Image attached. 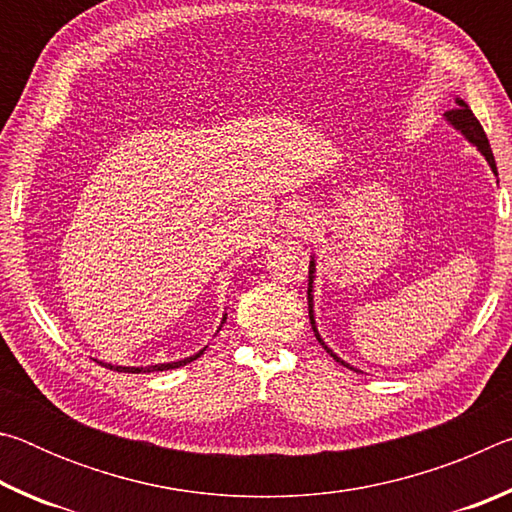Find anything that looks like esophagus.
Instances as JSON below:
<instances>
[{"instance_id":"1","label":"esophagus","mask_w":512,"mask_h":512,"mask_svg":"<svg viewBox=\"0 0 512 512\" xmlns=\"http://www.w3.org/2000/svg\"><path fill=\"white\" fill-rule=\"evenodd\" d=\"M287 225L291 230H307V228H311V214L309 212H305V210H296L293 212L289 219H287Z\"/></svg>"}]
</instances>
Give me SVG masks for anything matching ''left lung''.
<instances>
[{"label": "left lung", "mask_w": 512, "mask_h": 512, "mask_svg": "<svg viewBox=\"0 0 512 512\" xmlns=\"http://www.w3.org/2000/svg\"><path fill=\"white\" fill-rule=\"evenodd\" d=\"M458 103V108H452V110H447V121L449 124H452L454 128H458V131H461L467 140H470L476 149H479L483 155H485V160H488V164L492 167V171L497 173V162H495V155H492V149H490V142H488V135H485V131H483V126L479 124V119H476L474 115H472V110L467 108V103L465 101H461L458 99L456 101ZM311 273H314V262L309 264V289H307V300H309V320H311V329H314V334H316V339H318V343L323 345V348L332 354V357L339 361V363H343L345 368H350L348 363L345 361H341L339 357H336V354L327 348V345L323 343V339H320L318 336V332H316V323H314V309H311V302H314V298H311Z\"/></svg>", "instance_id": "left-lung-1"}]
</instances>
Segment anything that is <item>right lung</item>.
Instances as JSON below:
<instances>
[{"label": "right lung", "mask_w": 512, "mask_h": 512, "mask_svg": "<svg viewBox=\"0 0 512 512\" xmlns=\"http://www.w3.org/2000/svg\"><path fill=\"white\" fill-rule=\"evenodd\" d=\"M203 354V350L198 352V354H194V357H189V359H183V361H173V363H158V366H149V368H124V366H108V363H101V366H106V368H110V370H117V372H162V370H173V368H180V366H185V363H192L194 359H198Z\"/></svg>", "instance_id": "right-lung-1"}]
</instances>
